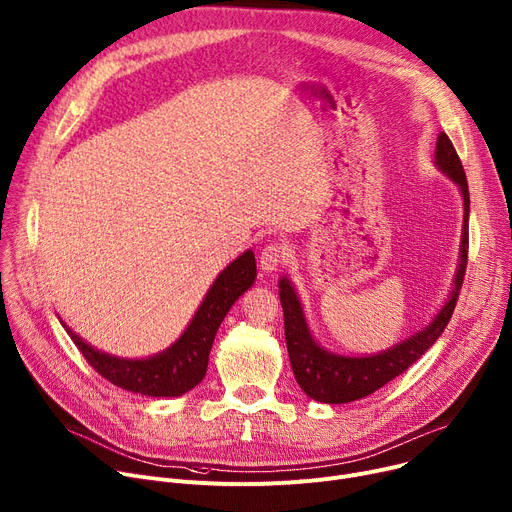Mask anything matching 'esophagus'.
<instances>
[{
	"mask_svg": "<svg viewBox=\"0 0 512 512\" xmlns=\"http://www.w3.org/2000/svg\"><path fill=\"white\" fill-rule=\"evenodd\" d=\"M285 260H287V250L285 246H279V244H270L260 252V268L264 273H275Z\"/></svg>",
	"mask_w": 512,
	"mask_h": 512,
	"instance_id": "esophagus-1",
	"label": "esophagus"
}]
</instances>
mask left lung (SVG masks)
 I'll return each mask as SVG.
<instances>
[{
  "label": "left lung",
  "mask_w": 512,
  "mask_h": 512,
  "mask_svg": "<svg viewBox=\"0 0 512 512\" xmlns=\"http://www.w3.org/2000/svg\"><path fill=\"white\" fill-rule=\"evenodd\" d=\"M434 165L450 179V182H455L459 186L463 198V231L457 273L453 277V289H450L444 306L438 310L432 322H428L422 330H417V333L403 339L401 343L374 355H341L335 351H328L314 339L293 283L287 277L279 279V297L285 318V341L291 370L295 374L297 384L302 386V390L310 399L328 405L364 399L372 395L374 390L382 388L386 382L403 374L444 333V328L457 306L469 250L467 177L453 142L448 140L444 132H440L436 140Z\"/></svg>",
  "instance_id": "obj_1"
}]
</instances>
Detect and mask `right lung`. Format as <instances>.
I'll use <instances>...</instances> for the list:
<instances>
[{"label":"right lung","mask_w":512,"mask_h":512,"mask_svg":"<svg viewBox=\"0 0 512 512\" xmlns=\"http://www.w3.org/2000/svg\"><path fill=\"white\" fill-rule=\"evenodd\" d=\"M254 281L256 258L252 250H246L221 270L182 337L167 349L140 359L105 353L78 337L64 320L59 322L86 357V362L111 384L146 397H182L202 382L208 366V353L223 318Z\"/></svg>","instance_id":"add662e5"}]
</instances>
